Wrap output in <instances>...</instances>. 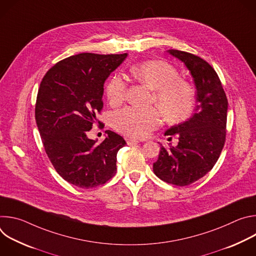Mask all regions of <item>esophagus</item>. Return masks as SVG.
<instances>
[{
    "mask_svg": "<svg viewBox=\"0 0 256 256\" xmlns=\"http://www.w3.org/2000/svg\"><path fill=\"white\" fill-rule=\"evenodd\" d=\"M126 142L128 146H136L138 144V140H136V138H130L126 140Z\"/></svg>",
    "mask_w": 256,
    "mask_h": 256,
    "instance_id": "34e87169",
    "label": "esophagus"
}]
</instances>
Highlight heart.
Instances as JSON below:
<instances>
[{
	"instance_id": "obj_1",
	"label": "heart",
	"mask_w": 256,
	"mask_h": 256,
	"mask_svg": "<svg viewBox=\"0 0 256 256\" xmlns=\"http://www.w3.org/2000/svg\"><path fill=\"white\" fill-rule=\"evenodd\" d=\"M130 75L138 82L153 90L152 101L157 107H124L114 116V128L128 136L142 138L148 136L162 122L164 118L171 122L188 120L194 109L196 89L186 79L180 78L179 72L167 62L153 60L136 64L130 68ZM109 103L118 105L124 99L126 83L116 75L105 88Z\"/></svg>"
}]
</instances>
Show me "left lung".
Wrapping results in <instances>:
<instances>
[{
  "label": "left lung",
  "instance_id": "1",
  "mask_svg": "<svg viewBox=\"0 0 256 256\" xmlns=\"http://www.w3.org/2000/svg\"><path fill=\"white\" fill-rule=\"evenodd\" d=\"M168 52L184 62L196 87V114L171 126L166 136H178L176 147L161 146L154 173L167 184L190 186L210 171L226 140L228 99L214 68L202 58L177 50Z\"/></svg>",
  "mask_w": 256,
  "mask_h": 256
}]
</instances>
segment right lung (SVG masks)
I'll list each match as a JSON object with an SVG mask.
<instances>
[{"label":"right lung","instance_id":"1","mask_svg":"<svg viewBox=\"0 0 256 256\" xmlns=\"http://www.w3.org/2000/svg\"><path fill=\"white\" fill-rule=\"evenodd\" d=\"M126 56H72L52 66L40 83L36 124L50 161L70 184L88 190L106 184L116 173V154L126 144L124 138L106 130L105 140L96 144L87 132L103 108L105 80Z\"/></svg>","mask_w":256,"mask_h":256}]
</instances>
